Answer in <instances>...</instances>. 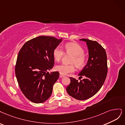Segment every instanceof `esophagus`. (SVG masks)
Here are the masks:
<instances>
[{"mask_svg": "<svg viewBox=\"0 0 125 125\" xmlns=\"http://www.w3.org/2000/svg\"><path fill=\"white\" fill-rule=\"evenodd\" d=\"M59 77H60V78H63V77H64V75H62V74H60Z\"/></svg>", "mask_w": 125, "mask_h": 125, "instance_id": "1", "label": "esophagus"}]
</instances>
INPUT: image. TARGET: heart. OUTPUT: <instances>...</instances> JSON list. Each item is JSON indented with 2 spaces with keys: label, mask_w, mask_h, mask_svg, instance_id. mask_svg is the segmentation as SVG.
Here are the masks:
<instances>
[{
  "label": "heart",
  "mask_w": 125,
  "mask_h": 125,
  "mask_svg": "<svg viewBox=\"0 0 125 125\" xmlns=\"http://www.w3.org/2000/svg\"><path fill=\"white\" fill-rule=\"evenodd\" d=\"M64 49L67 54L73 55L71 63H74L78 68L83 67L86 62V58L84 54L83 48L78 44L74 42L67 43L64 46ZM64 55V52L60 47L55 48L53 51V56L56 61H60ZM55 70L62 75H67L74 72L75 70L74 64H61L56 66Z\"/></svg>",
  "instance_id": "1"
}]
</instances>
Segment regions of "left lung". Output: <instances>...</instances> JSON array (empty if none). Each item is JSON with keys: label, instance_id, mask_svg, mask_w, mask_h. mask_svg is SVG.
I'll return each mask as SVG.
<instances>
[{"label": "left lung", "instance_id": "left-lung-1", "mask_svg": "<svg viewBox=\"0 0 125 125\" xmlns=\"http://www.w3.org/2000/svg\"><path fill=\"white\" fill-rule=\"evenodd\" d=\"M85 42L89 50V58L86 65L79 74L78 80L70 77L71 83L66 88L68 94L78 100L89 99L99 91L103 84L107 73V56L105 49L96 41L80 39Z\"/></svg>", "mask_w": 125, "mask_h": 125}]
</instances>
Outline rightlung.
Segmentation results:
<instances>
[{
    "label": "right lung",
    "instance_id": "right-lung-1",
    "mask_svg": "<svg viewBox=\"0 0 125 125\" xmlns=\"http://www.w3.org/2000/svg\"><path fill=\"white\" fill-rule=\"evenodd\" d=\"M62 41L41 36L25 42L20 49L15 73L20 89L32 102L41 103L52 94L59 72L49 73L54 63L53 51Z\"/></svg>",
    "mask_w": 125,
    "mask_h": 125
}]
</instances>
